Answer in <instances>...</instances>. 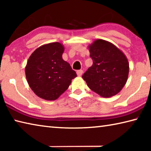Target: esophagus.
<instances>
[{"label": "esophagus", "instance_id": "obj_1", "mask_svg": "<svg viewBox=\"0 0 151 151\" xmlns=\"http://www.w3.org/2000/svg\"><path fill=\"white\" fill-rule=\"evenodd\" d=\"M83 70H78L76 71V74H77V75L78 76H81L82 75H83Z\"/></svg>", "mask_w": 151, "mask_h": 151}]
</instances>
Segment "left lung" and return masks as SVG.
Wrapping results in <instances>:
<instances>
[{
    "label": "left lung",
    "instance_id": "left-lung-1",
    "mask_svg": "<svg viewBox=\"0 0 151 151\" xmlns=\"http://www.w3.org/2000/svg\"><path fill=\"white\" fill-rule=\"evenodd\" d=\"M93 64L82 77L89 88L102 97L116 95L126 84L129 64L122 51L112 43L96 39L88 46Z\"/></svg>",
    "mask_w": 151,
    "mask_h": 151
}]
</instances>
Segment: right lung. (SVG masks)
I'll use <instances>...</instances> for the list:
<instances>
[{
    "instance_id": "add662e5",
    "label": "right lung",
    "mask_w": 151,
    "mask_h": 151,
    "mask_svg": "<svg viewBox=\"0 0 151 151\" xmlns=\"http://www.w3.org/2000/svg\"><path fill=\"white\" fill-rule=\"evenodd\" d=\"M65 47L60 42L40 46L30 56L25 75L35 94L47 101L57 99L66 91L76 73L63 59Z\"/></svg>"
}]
</instances>
